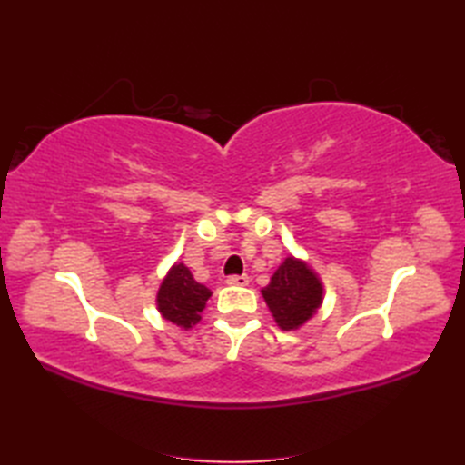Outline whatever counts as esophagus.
<instances>
[{"instance_id": "esophagus-1", "label": "esophagus", "mask_w": 465, "mask_h": 465, "mask_svg": "<svg viewBox=\"0 0 465 465\" xmlns=\"http://www.w3.org/2000/svg\"><path fill=\"white\" fill-rule=\"evenodd\" d=\"M227 283L229 285H236V287H244V285H248V275H229L227 277Z\"/></svg>"}]
</instances>
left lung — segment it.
Instances as JSON below:
<instances>
[{"label": "left lung", "instance_id": "left-lung-1", "mask_svg": "<svg viewBox=\"0 0 465 465\" xmlns=\"http://www.w3.org/2000/svg\"><path fill=\"white\" fill-rule=\"evenodd\" d=\"M262 294L279 328L297 330L320 306L322 285L302 262L287 258Z\"/></svg>", "mask_w": 465, "mask_h": 465}]
</instances>
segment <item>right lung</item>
Masks as SVG:
<instances>
[{
    "label": "right lung",
    "instance_id": "right-lung-1",
    "mask_svg": "<svg viewBox=\"0 0 465 465\" xmlns=\"http://www.w3.org/2000/svg\"><path fill=\"white\" fill-rule=\"evenodd\" d=\"M209 297L211 291L192 277L188 267L184 263H176L163 281L157 302L166 320L182 328H192L193 323L200 322V314Z\"/></svg>",
    "mask_w": 465,
    "mask_h": 465
}]
</instances>
